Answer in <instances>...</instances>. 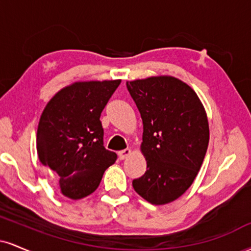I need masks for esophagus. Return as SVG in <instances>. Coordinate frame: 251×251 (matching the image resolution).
I'll return each instance as SVG.
<instances>
[{"label": "esophagus", "instance_id": "1", "mask_svg": "<svg viewBox=\"0 0 251 251\" xmlns=\"http://www.w3.org/2000/svg\"><path fill=\"white\" fill-rule=\"evenodd\" d=\"M129 154H131V150H129V149L122 150V151L118 152V155H119V159H122V160L125 159V158H127Z\"/></svg>", "mask_w": 251, "mask_h": 251}]
</instances>
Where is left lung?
<instances>
[{
    "instance_id": "8db88e82",
    "label": "left lung",
    "mask_w": 251,
    "mask_h": 251,
    "mask_svg": "<svg viewBox=\"0 0 251 251\" xmlns=\"http://www.w3.org/2000/svg\"><path fill=\"white\" fill-rule=\"evenodd\" d=\"M143 120L146 172L133 179L138 195L154 205L180 197L194 183L209 144L205 109L195 91L172 76L126 82Z\"/></svg>"
}]
</instances>
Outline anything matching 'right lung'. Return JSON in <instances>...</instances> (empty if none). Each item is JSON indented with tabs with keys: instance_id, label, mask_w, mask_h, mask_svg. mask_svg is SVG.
<instances>
[{
	"instance_id": "1",
	"label": "right lung",
	"mask_w": 251,
	"mask_h": 251,
	"mask_svg": "<svg viewBox=\"0 0 251 251\" xmlns=\"http://www.w3.org/2000/svg\"><path fill=\"white\" fill-rule=\"evenodd\" d=\"M120 80L75 82L51 98L37 127L42 165L56 172L63 196L80 200L94 192L105 170L117 160L103 146L102 109Z\"/></svg>"
}]
</instances>
